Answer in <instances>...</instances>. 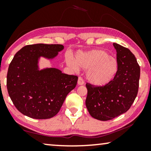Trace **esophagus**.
Segmentation results:
<instances>
[{"label": "esophagus", "mask_w": 151, "mask_h": 151, "mask_svg": "<svg viewBox=\"0 0 151 151\" xmlns=\"http://www.w3.org/2000/svg\"><path fill=\"white\" fill-rule=\"evenodd\" d=\"M78 85H82V84H84V80L81 77L78 78Z\"/></svg>", "instance_id": "1"}]
</instances>
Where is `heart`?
I'll list each match as a JSON object with an SVG mask.
<instances>
[{
	"label": "heart",
	"instance_id": "1",
	"mask_svg": "<svg viewBox=\"0 0 151 151\" xmlns=\"http://www.w3.org/2000/svg\"><path fill=\"white\" fill-rule=\"evenodd\" d=\"M65 62L67 66L74 70L80 68L86 69V79L91 84L98 86L110 83L118 71L117 60L100 49L78 52L76 59L71 55H67Z\"/></svg>",
	"mask_w": 151,
	"mask_h": 151
}]
</instances>
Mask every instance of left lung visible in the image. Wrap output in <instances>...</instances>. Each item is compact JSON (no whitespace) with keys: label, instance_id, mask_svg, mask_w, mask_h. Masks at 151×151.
<instances>
[{"label":"left lung","instance_id":"1","mask_svg":"<svg viewBox=\"0 0 151 151\" xmlns=\"http://www.w3.org/2000/svg\"><path fill=\"white\" fill-rule=\"evenodd\" d=\"M117 51L118 71L104 86L86 84V109L91 116L101 121L113 119L127 112L137 97L140 68L129 49L113 43Z\"/></svg>","mask_w":151,"mask_h":151}]
</instances>
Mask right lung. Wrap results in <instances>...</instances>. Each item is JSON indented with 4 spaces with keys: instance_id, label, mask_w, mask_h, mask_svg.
I'll list each match as a JSON object with an SVG mask.
<instances>
[{
    "instance_id": "right-lung-1",
    "label": "right lung",
    "mask_w": 151,
    "mask_h": 151,
    "mask_svg": "<svg viewBox=\"0 0 151 151\" xmlns=\"http://www.w3.org/2000/svg\"><path fill=\"white\" fill-rule=\"evenodd\" d=\"M64 49L62 45H27L18 51L9 66L7 87L16 109L34 119H49L59 112L78 78L56 68L41 69V58L51 60Z\"/></svg>"
}]
</instances>
